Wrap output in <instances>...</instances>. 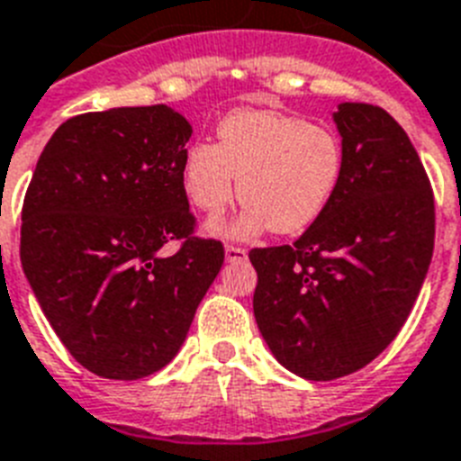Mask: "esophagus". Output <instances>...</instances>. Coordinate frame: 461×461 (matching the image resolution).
Listing matches in <instances>:
<instances>
[{"mask_svg": "<svg viewBox=\"0 0 461 461\" xmlns=\"http://www.w3.org/2000/svg\"><path fill=\"white\" fill-rule=\"evenodd\" d=\"M226 261H230V263L247 261V249L245 247H238V245H226Z\"/></svg>", "mask_w": 461, "mask_h": 461, "instance_id": "esophagus-1", "label": "esophagus"}]
</instances>
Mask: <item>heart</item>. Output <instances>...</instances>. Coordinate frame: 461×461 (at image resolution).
<instances>
[{
    "instance_id": "1",
    "label": "heart",
    "mask_w": 461,
    "mask_h": 461,
    "mask_svg": "<svg viewBox=\"0 0 461 461\" xmlns=\"http://www.w3.org/2000/svg\"><path fill=\"white\" fill-rule=\"evenodd\" d=\"M216 144L198 141L184 156L182 186L207 216L221 214L235 195L247 204L233 233L270 228L301 233L331 203L343 176V144L331 128L270 109H238L216 128Z\"/></svg>"
}]
</instances>
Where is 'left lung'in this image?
<instances>
[{"mask_svg":"<svg viewBox=\"0 0 461 461\" xmlns=\"http://www.w3.org/2000/svg\"><path fill=\"white\" fill-rule=\"evenodd\" d=\"M343 176L294 242L249 251L254 317L291 373L326 383L383 352L412 310L434 254V191L406 130L384 109L345 102Z\"/></svg>","mask_w":461,"mask_h":461,"instance_id":"obj_1","label":"left lung"}]
</instances>
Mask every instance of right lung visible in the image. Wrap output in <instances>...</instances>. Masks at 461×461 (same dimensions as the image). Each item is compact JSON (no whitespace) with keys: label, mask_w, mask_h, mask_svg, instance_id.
<instances>
[{"label":"right lung","mask_w":461,"mask_h":461,"mask_svg":"<svg viewBox=\"0 0 461 461\" xmlns=\"http://www.w3.org/2000/svg\"><path fill=\"white\" fill-rule=\"evenodd\" d=\"M193 128L167 104L69 118L23 203L21 261L46 320L78 364L140 380L179 352L226 251L195 235L182 186ZM180 245L172 258L159 251Z\"/></svg>","instance_id":"add662e5"}]
</instances>
